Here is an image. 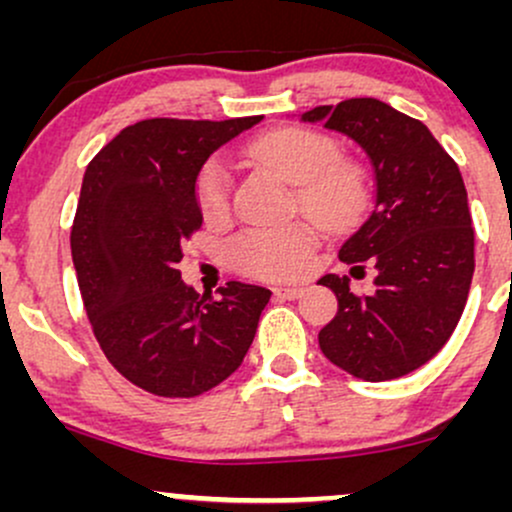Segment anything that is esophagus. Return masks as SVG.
<instances>
[{
	"mask_svg": "<svg viewBox=\"0 0 512 512\" xmlns=\"http://www.w3.org/2000/svg\"><path fill=\"white\" fill-rule=\"evenodd\" d=\"M303 293L305 289H301V286H279V289H274V296L284 298V301H296Z\"/></svg>",
	"mask_w": 512,
	"mask_h": 512,
	"instance_id": "obj_1",
	"label": "esophagus"
}]
</instances>
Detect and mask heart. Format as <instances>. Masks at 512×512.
I'll return each instance as SVG.
<instances>
[{
	"instance_id": "obj_1",
	"label": "heart",
	"mask_w": 512,
	"mask_h": 512,
	"mask_svg": "<svg viewBox=\"0 0 512 512\" xmlns=\"http://www.w3.org/2000/svg\"><path fill=\"white\" fill-rule=\"evenodd\" d=\"M250 154L298 187V209L327 231H346L368 207L370 187L361 166L339 161L334 139L313 129H276L252 144ZM197 202L204 219L219 221L231 209V173L211 158L197 178ZM315 236L308 226L262 228L238 236L228 248L240 272L260 279H293L308 267Z\"/></svg>"
}]
</instances>
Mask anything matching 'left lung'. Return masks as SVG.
<instances>
[{
    "instance_id": "8db88e82",
    "label": "left lung",
    "mask_w": 512,
    "mask_h": 512,
    "mask_svg": "<svg viewBox=\"0 0 512 512\" xmlns=\"http://www.w3.org/2000/svg\"><path fill=\"white\" fill-rule=\"evenodd\" d=\"M301 120L354 139L375 175L366 219L339 250L351 276L373 267L375 291L356 296L349 276L317 281L339 303L320 349L368 383L402 378L443 349L467 303L474 231L460 168L424 122L378 98L320 105Z\"/></svg>"
}]
</instances>
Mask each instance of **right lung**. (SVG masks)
<instances>
[{"label":"right lung","mask_w":512,"mask_h":512,"mask_svg":"<svg viewBox=\"0 0 512 512\" xmlns=\"http://www.w3.org/2000/svg\"><path fill=\"white\" fill-rule=\"evenodd\" d=\"M257 117L142 120L88 163L72 260L108 361L158 397H197L236 373L272 291L228 281L219 298L182 281V240L202 226L199 170Z\"/></svg>","instance_id":"obj_1"}]
</instances>
